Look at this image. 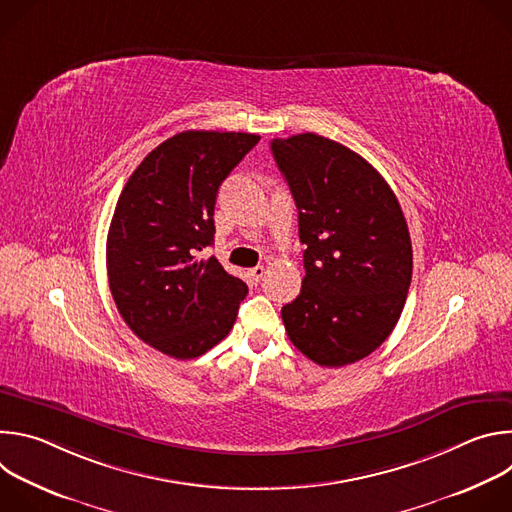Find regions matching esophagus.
I'll use <instances>...</instances> for the list:
<instances>
[{"mask_svg": "<svg viewBox=\"0 0 512 512\" xmlns=\"http://www.w3.org/2000/svg\"><path fill=\"white\" fill-rule=\"evenodd\" d=\"M263 273H265V267H263V265H257V267L249 269V277H251V281H255V283H259V281L263 279Z\"/></svg>", "mask_w": 512, "mask_h": 512, "instance_id": "obj_1", "label": "esophagus"}]
</instances>
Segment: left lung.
Returning <instances> with one entry per match:
<instances>
[{
	"label": "left lung",
	"mask_w": 512,
	"mask_h": 512,
	"mask_svg": "<svg viewBox=\"0 0 512 512\" xmlns=\"http://www.w3.org/2000/svg\"><path fill=\"white\" fill-rule=\"evenodd\" d=\"M306 245L300 296L281 308L289 340L320 367H344L393 332L413 251L397 196L346 145L318 133L273 139Z\"/></svg>",
	"instance_id": "left-lung-1"
}]
</instances>
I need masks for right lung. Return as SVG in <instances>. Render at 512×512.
I'll return each instance as SVG.
<instances>
[{
  "label": "right lung",
  "mask_w": 512,
  "mask_h": 512,
  "mask_svg": "<svg viewBox=\"0 0 512 512\" xmlns=\"http://www.w3.org/2000/svg\"><path fill=\"white\" fill-rule=\"evenodd\" d=\"M261 137L182 131L152 150L129 176L107 235L115 306L137 338L186 360L233 328L247 285L214 257L218 186Z\"/></svg>",
  "instance_id": "obj_1"
}]
</instances>
